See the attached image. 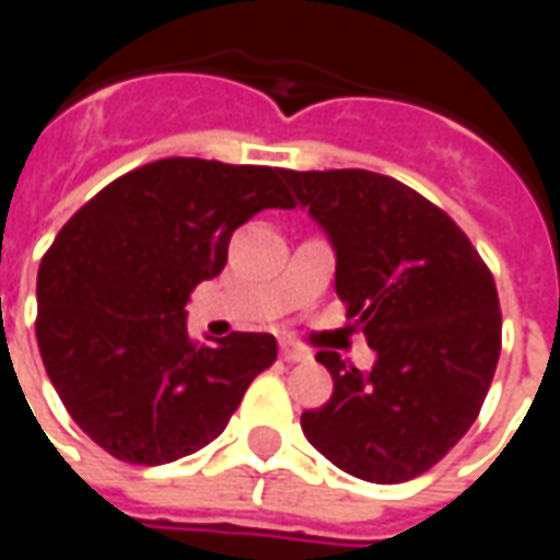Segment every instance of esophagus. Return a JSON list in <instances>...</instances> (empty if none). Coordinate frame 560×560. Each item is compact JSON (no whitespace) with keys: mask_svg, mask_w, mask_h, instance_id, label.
Segmentation results:
<instances>
[{"mask_svg":"<svg viewBox=\"0 0 560 560\" xmlns=\"http://www.w3.org/2000/svg\"><path fill=\"white\" fill-rule=\"evenodd\" d=\"M279 348H281V360H284V363H303V360H308V351L300 348V345H293L291 339H281Z\"/></svg>","mask_w":560,"mask_h":560,"instance_id":"34e87169","label":"esophagus"}]
</instances>
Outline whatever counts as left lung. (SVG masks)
<instances>
[{"label": "left lung", "instance_id": "8db88e82", "mask_svg": "<svg viewBox=\"0 0 560 560\" xmlns=\"http://www.w3.org/2000/svg\"><path fill=\"white\" fill-rule=\"evenodd\" d=\"M336 248V293L377 353L372 372L317 351L327 405L303 413L317 453L369 482L420 477L462 441L492 387L501 305L465 231L393 176L281 171Z\"/></svg>", "mask_w": 560, "mask_h": 560}]
</instances>
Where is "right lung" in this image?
I'll return each mask as SVG.
<instances>
[{
  "label": "right lung",
  "instance_id": "1",
  "mask_svg": "<svg viewBox=\"0 0 560 560\" xmlns=\"http://www.w3.org/2000/svg\"><path fill=\"white\" fill-rule=\"evenodd\" d=\"M272 207H293L279 167L161 159L104 185L56 233L38 269V351L71 420L114 458L197 453L276 363L269 332L209 348L185 329L188 293L224 269L233 231Z\"/></svg>",
  "mask_w": 560,
  "mask_h": 560
}]
</instances>
